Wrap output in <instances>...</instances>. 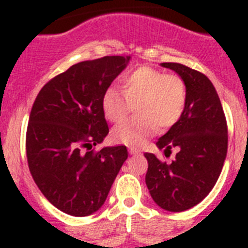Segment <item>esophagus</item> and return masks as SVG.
Masks as SVG:
<instances>
[{"instance_id":"obj_1","label":"esophagus","mask_w":248,"mask_h":248,"mask_svg":"<svg viewBox=\"0 0 248 248\" xmlns=\"http://www.w3.org/2000/svg\"><path fill=\"white\" fill-rule=\"evenodd\" d=\"M128 152H130V155H141V151H140L139 148L130 147V148H128Z\"/></svg>"}]
</instances>
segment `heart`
Instances as JSON below:
<instances>
[{"label": "heart", "mask_w": 248, "mask_h": 248, "mask_svg": "<svg viewBox=\"0 0 248 248\" xmlns=\"http://www.w3.org/2000/svg\"><path fill=\"white\" fill-rule=\"evenodd\" d=\"M122 91L109 87L101 96V109L105 118L121 124L135 107L136 116L116 127L112 139L116 143L141 147L158 124L169 128L180 120L186 103V89L176 76L151 67H139L122 77Z\"/></svg>", "instance_id": "b5f03b06"}]
</instances>
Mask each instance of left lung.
I'll return each instance as SVG.
<instances>
[{"label":"left lung","instance_id":"obj_1","mask_svg":"<svg viewBox=\"0 0 248 248\" xmlns=\"http://www.w3.org/2000/svg\"><path fill=\"white\" fill-rule=\"evenodd\" d=\"M176 72L186 89V103L180 120L155 145L179 152L172 162H162L153 153L145 175L152 198L170 212H181L198 204L219 179L228 151L227 120L212 82L201 72L179 63H162Z\"/></svg>","mask_w":248,"mask_h":248}]
</instances>
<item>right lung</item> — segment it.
<instances>
[{"label": "right lung", "mask_w": 248, "mask_h": 248, "mask_svg": "<svg viewBox=\"0 0 248 248\" xmlns=\"http://www.w3.org/2000/svg\"><path fill=\"white\" fill-rule=\"evenodd\" d=\"M131 56H104L72 65L41 89L27 128V159L48 202L72 216L104 204L127 159L124 145L91 151L108 135L101 96Z\"/></svg>", "instance_id": "obj_1"}]
</instances>
